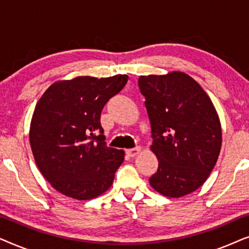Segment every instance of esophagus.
<instances>
[{
    "instance_id": "34e87169",
    "label": "esophagus",
    "mask_w": 249,
    "mask_h": 249,
    "mask_svg": "<svg viewBox=\"0 0 249 249\" xmlns=\"http://www.w3.org/2000/svg\"><path fill=\"white\" fill-rule=\"evenodd\" d=\"M139 152H141V147H139V146H137V147H135V148L127 149V154L130 156V158H134V156L137 155Z\"/></svg>"
}]
</instances>
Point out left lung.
<instances>
[{"label":"left lung","mask_w":249,"mask_h":249,"mask_svg":"<svg viewBox=\"0 0 249 249\" xmlns=\"http://www.w3.org/2000/svg\"><path fill=\"white\" fill-rule=\"evenodd\" d=\"M159 168L149 178L156 192L181 197L199 188L219 158L222 132L214 105L183 72L141 76Z\"/></svg>","instance_id":"1"}]
</instances>
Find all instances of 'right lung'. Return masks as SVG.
Masks as SVG:
<instances>
[{
	"mask_svg": "<svg viewBox=\"0 0 249 249\" xmlns=\"http://www.w3.org/2000/svg\"><path fill=\"white\" fill-rule=\"evenodd\" d=\"M127 74L77 77L47 88L34 111L29 141L39 171L71 198L91 199L110 188L124 152L107 146L101 113Z\"/></svg>",
	"mask_w": 249,
	"mask_h": 249,
	"instance_id": "obj_1",
	"label": "right lung"
}]
</instances>
